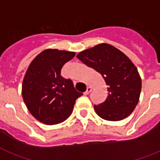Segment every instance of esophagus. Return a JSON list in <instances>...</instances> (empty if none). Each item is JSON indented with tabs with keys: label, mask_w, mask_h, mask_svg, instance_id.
Listing matches in <instances>:
<instances>
[{
	"label": "esophagus",
	"mask_w": 160,
	"mask_h": 160,
	"mask_svg": "<svg viewBox=\"0 0 160 160\" xmlns=\"http://www.w3.org/2000/svg\"><path fill=\"white\" fill-rule=\"evenodd\" d=\"M91 91H92V88H91V87H89V86H88V87H87V88H86V91L84 92V95L88 94V93H89Z\"/></svg>",
	"instance_id": "1"
}]
</instances>
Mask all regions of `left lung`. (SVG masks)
<instances>
[{
    "instance_id": "1",
    "label": "left lung",
    "mask_w": 160,
    "mask_h": 160,
    "mask_svg": "<svg viewBox=\"0 0 160 160\" xmlns=\"http://www.w3.org/2000/svg\"><path fill=\"white\" fill-rule=\"evenodd\" d=\"M76 57L102 75L107 85L105 102L94 106L103 119L119 121L132 113L138 105L142 79L132 62L113 45L102 43L81 51Z\"/></svg>"
}]
</instances>
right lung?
I'll use <instances>...</instances> for the list:
<instances>
[{
  "label": "right lung",
  "mask_w": 160,
  "mask_h": 160,
  "mask_svg": "<svg viewBox=\"0 0 160 160\" xmlns=\"http://www.w3.org/2000/svg\"><path fill=\"white\" fill-rule=\"evenodd\" d=\"M75 52L47 49L32 60L24 76L22 95L28 111L37 120L52 125L69 117L76 100L83 94L70 79L61 76L66 62Z\"/></svg>",
  "instance_id": "right-lung-1"
}]
</instances>
